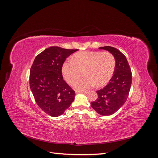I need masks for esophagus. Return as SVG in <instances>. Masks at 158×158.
<instances>
[{"instance_id":"34e87169","label":"esophagus","mask_w":158,"mask_h":158,"mask_svg":"<svg viewBox=\"0 0 158 158\" xmlns=\"http://www.w3.org/2000/svg\"><path fill=\"white\" fill-rule=\"evenodd\" d=\"M89 92L88 91H76V94H79V93H82V94H88Z\"/></svg>"}]
</instances>
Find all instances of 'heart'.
I'll return each instance as SVG.
<instances>
[{"instance_id": "obj_1", "label": "heart", "mask_w": 158, "mask_h": 158, "mask_svg": "<svg viewBox=\"0 0 158 158\" xmlns=\"http://www.w3.org/2000/svg\"><path fill=\"white\" fill-rule=\"evenodd\" d=\"M71 61L65 60L62 64V74L66 82L73 84L82 71L84 78L73 84L74 89L80 91L95 85L97 88L105 86L115 70V59L108 51L78 52L71 57Z\"/></svg>"}]
</instances>
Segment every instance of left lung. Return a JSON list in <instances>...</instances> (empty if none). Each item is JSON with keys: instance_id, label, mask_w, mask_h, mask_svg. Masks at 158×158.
<instances>
[{"instance_id": "1", "label": "left lung", "mask_w": 158, "mask_h": 158, "mask_svg": "<svg viewBox=\"0 0 158 158\" xmlns=\"http://www.w3.org/2000/svg\"><path fill=\"white\" fill-rule=\"evenodd\" d=\"M99 49L107 51L114 56L115 70L109 83L97 91L98 99L91 102V106L101 115L109 116L117 112L126 102L132 84V73L126 56L120 51L110 46L101 47Z\"/></svg>"}]
</instances>
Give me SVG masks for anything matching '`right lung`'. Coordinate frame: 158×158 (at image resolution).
<instances>
[{"mask_svg":"<svg viewBox=\"0 0 158 158\" xmlns=\"http://www.w3.org/2000/svg\"><path fill=\"white\" fill-rule=\"evenodd\" d=\"M78 49L50 47L36 56L30 73V86L37 106L49 115L63 114L74 102V91L62 75V64Z\"/></svg>","mask_w":158,"mask_h":158,"instance_id":"add662e5","label":"right lung"}]
</instances>
